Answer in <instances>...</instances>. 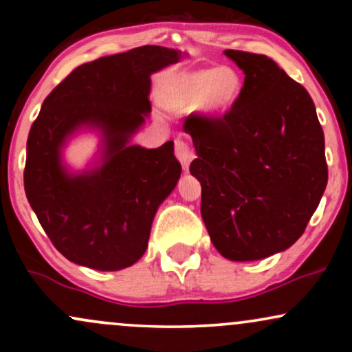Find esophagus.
Returning <instances> with one entry per match:
<instances>
[{"label": "esophagus", "mask_w": 352, "mask_h": 352, "mask_svg": "<svg viewBox=\"0 0 352 352\" xmlns=\"http://www.w3.org/2000/svg\"><path fill=\"white\" fill-rule=\"evenodd\" d=\"M175 155H177V159L180 160V164L184 165V168H187L188 164L193 160V157H195V153H193L192 147H190V144L187 142V140L177 139L175 140Z\"/></svg>", "instance_id": "1"}]
</instances>
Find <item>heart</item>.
I'll list each match as a JSON object with an SVG mask.
<instances>
[{
  "mask_svg": "<svg viewBox=\"0 0 352 352\" xmlns=\"http://www.w3.org/2000/svg\"><path fill=\"white\" fill-rule=\"evenodd\" d=\"M240 92L241 78L233 67L184 71L170 79L162 104L173 112L197 107L205 116H220L235 106Z\"/></svg>",
  "mask_w": 352,
  "mask_h": 352,
  "instance_id": "b5f03b06",
  "label": "heart"
}]
</instances>
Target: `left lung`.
Instances as JSON below:
<instances>
[{"label": "left lung", "instance_id": "left-lung-1", "mask_svg": "<svg viewBox=\"0 0 352 352\" xmlns=\"http://www.w3.org/2000/svg\"><path fill=\"white\" fill-rule=\"evenodd\" d=\"M245 74L223 117L190 116L201 218L221 256L254 261L305 232L328 184L324 134L313 99L263 54L227 50Z\"/></svg>", "mask_w": 352, "mask_h": 352}]
</instances>
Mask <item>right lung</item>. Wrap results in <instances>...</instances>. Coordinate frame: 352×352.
<instances>
[{
  "instance_id": "1",
  "label": "right lung",
  "mask_w": 352,
  "mask_h": 352,
  "mask_svg": "<svg viewBox=\"0 0 352 352\" xmlns=\"http://www.w3.org/2000/svg\"><path fill=\"white\" fill-rule=\"evenodd\" d=\"M182 51L140 46L76 67L44 99L26 144L24 192L52 245L72 263L117 272L145 253L157 208L182 167L173 142L131 145L151 112V76ZM98 130L101 157L82 173L63 164L67 140Z\"/></svg>"
}]
</instances>
